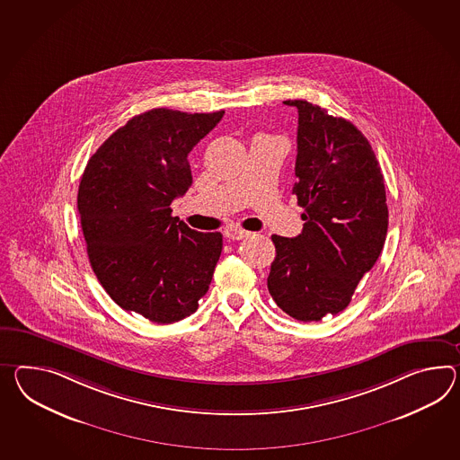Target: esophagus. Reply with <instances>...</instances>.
<instances>
[{
  "mask_svg": "<svg viewBox=\"0 0 460 460\" xmlns=\"http://www.w3.org/2000/svg\"><path fill=\"white\" fill-rule=\"evenodd\" d=\"M249 234H251L249 231H244V229L237 227V226H231V227H226L225 229L226 237H229V239H234V241L244 239V237H247Z\"/></svg>",
  "mask_w": 460,
  "mask_h": 460,
  "instance_id": "34e87169",
  "label": "esophagus"
}]
</instances>
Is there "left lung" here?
Instances as JSON below:
<instances>
[{
    "label": "left lung",
    "mask_w": 460,
    "mask_h": 460,
    "mask_svg": "<svg viewBox=\"0 0 460 460\" xmlns=\"http://www.w3.org/2000/svg\"><path fill=\"white\" fill-rule=\"evenodd\" d=\"M284 104L299 112L292 194L305 223L296 237L272 235L268 289L284 313L314 323L348 307L358 280L381 256L389 211L366 136L313 102Z\"/></svg>",
    "instance_id": "8db88e82"
}]
</instances>
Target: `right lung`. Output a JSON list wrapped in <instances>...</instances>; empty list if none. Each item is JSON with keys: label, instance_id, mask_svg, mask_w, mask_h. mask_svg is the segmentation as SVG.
<instances>
[{"label": "right lung", "instance_id": "obj_1", "mask_svg": "<svg viewBox=\"0 0 460 460\" xmlns=\"http://www.w3.org/2000/svg\"><path fill=\"white\" fill-rule=\"evenodd\" d=\"M223 116L137 114L98 147L79 182L91 268L114 303L151 323L196 313L213 279L223 234L190 229L171 216V202L192 184L190 149Z\"/></svg>", "mask_w": 460, "mask_h": 460}]
</instances>
